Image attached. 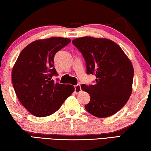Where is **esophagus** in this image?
<instances>
[{"label":"esophagus","instance_id":"esophagus-1","mask_svg":"<svg viewBox=\"0 0 151 151\" xmlns=\"http://www.w3.org/2000/svg\"><path fill=\"white\" fill-rule=\"evenodd\" d=\"M81 91V85H77L75 86V93H78Z\"/></svg>","mask_w":151,"mask_h":151}]
</instances>
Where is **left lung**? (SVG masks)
Here are the masks:
<instances>
[{"label": "left lung", "mask_w": 151, "mask_h": 151, "mask_svg": "<svg viewBox=\"0 0 151 151\" xmlns=\"http://www.w3.org/2000/svg\"><path fill=\"white\" fill-rule=\"evenodd\" d=\"M73 43L85 58L86 73L96 77L94 85H81L91 97L85 109L98 118L113 115L131 95L134 69L131 60L110 39L83 37Z\"/></svg>", "instance_id": "8db88e82"}]
</instances>
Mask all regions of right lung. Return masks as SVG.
I'll list each match as a JSON object with an SVG mask.
<instances>
[{
  "label": "right lung",
  "mask_w": 151,
  "mask_h": 151,
  "mask_svg": "<svg viewBox=\"0 0 151 151\" xmlns=\"http://www.w3.org/2000/svg\"><path fill=\"white\" fill-rule=\"evenodd\" d=\"M70 39L51 37L30 43L21 51L12 70V82L19 101L30 114L49 116L58 111L75 87L52 80L57 75L54 56Z\"/></svg>",
  "instance_id": "right-lung-1"
}]
</instances>
